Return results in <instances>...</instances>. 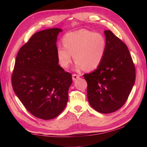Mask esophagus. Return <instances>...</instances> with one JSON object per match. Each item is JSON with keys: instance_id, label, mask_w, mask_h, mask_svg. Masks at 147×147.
I'll list each match as a JSON object with an SVG mask.
<instances>
[{"instance_id": "esophagus-1", "label": "esophagus", "mask_w": 147, "mask_h": 147, "mask_svg": "<svg viewBox=\"0 0 147 147\" xmlns=\"http://www.w3.org/2000/svg\"><path fill=\"white\" fill-rule=\"evenodd\" d=\"M80 78V75L78 74H73V76H72V78H73V81H75L77 79H78Z\"/></svg>"}]
</instances>
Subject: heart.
<instances>
[{
    "mask_svg": "<svg viewBox=\"0 0 147 147\" xmlns=\"http://www.w3.org/2000/svg\"><path fill=\"white\" fill-rule=\"evenodd\" d=\"M64 45L57 48V57L59 64L67 68L73 58L76 61L74 69L94 70L104 60L107 48L104 36L100 33L82 29L65 34L62 38Z\"/></svg>",
    "mask_w": 147,
    "mask_h": 147,
    "instance_id": "1",
    "label": "heart"
}]
</instances>
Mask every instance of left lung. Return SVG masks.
<instances>
[{
	"mask_svg": "<svg viewBox=\"0 0 147 147\" xmlns=\"http://www.w3.org/2000/svg\"><path fill=\"white\" fill-rule=\"evenodd\" d=\"M107 48L100 65L84 74L90 105L102 114L117 111L127 100L135 82V67L127 47L111 30H105Z\"/></svg>",
	"mask_w": 147,
	"mask_h": 147,
	"instance_id": "8db88e82",
	"label": "left lung"
}]
</instances>
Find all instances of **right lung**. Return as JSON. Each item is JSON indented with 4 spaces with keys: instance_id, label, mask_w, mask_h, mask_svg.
Wrapping results in <instances>:
<instances>
[{
    "instance_id": "1",
    "label": "right lung",
    "mask_w": 147,
    "mask_h": 147,
    "mask_svg": "<svg viewBox=\"0 0 147 147\" xmlns=\"http://www.w3.org/2000/svg\"><path fill=\"white\" fill-rule=\"evenodd\" d=\"M62 32L54 28L34 34L19 51L12 74V88L24 107L44 120L64 110L73 82L58 64L56 42Z\"/></svg>"
}]
</instances>
